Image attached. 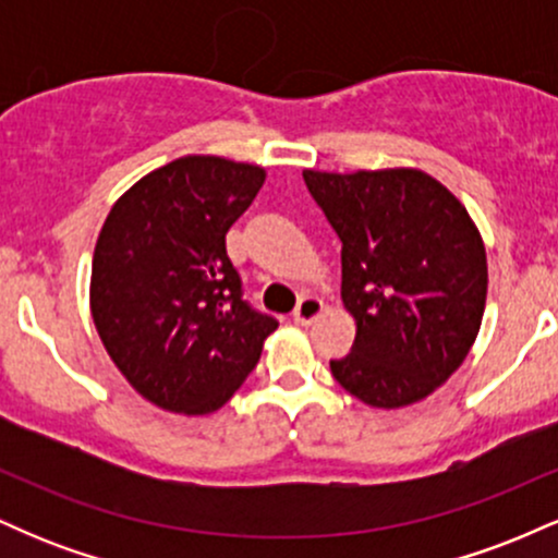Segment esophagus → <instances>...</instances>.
<instances>
[{"mask_svg":"<svg viewBox=\"0 0 558 558\" xmlns=\"http://www.w3.org/2000/svg\"><path fill=\"white\" fill-rule=\"evenodd\" d=\"M323 301L317 296H301V301L296 304V310H293V319H296L299 325H310L315 323V319L323 315Z\"/></svg>","mask_w":558,"mask_h":558,"instance_id":"obj_1","label":"esophagus"}]
</instances>
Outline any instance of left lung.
<instances>
[{"label":"left lung","instance_id":"left-lung-1","mask_svg":"<svg viewBox=\"0 0 558 558\" xmlns=\"http://www.w3.org/2000/svg\"><path fill=\"white\" fill-rule=\"evenodd\" d=\"M304 183L343 243L341 299L356 323L332 377L375 409L422 401L477 338L488 293L483 235L422 170H304Z\"/></svg>","mask_w":558,"mask_h":558}]
</instances>
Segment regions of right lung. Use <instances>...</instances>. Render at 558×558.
<instances>
[{
    "label": "right lung",
    "instance_id": "obj_1",
    "mask_svg": "<svg viewBox=\"0 0 558 558\" xmlns=\"http://www.w3.org/2000/svg\"><path fill=\"white\" fill-rule=\"evenodd\" d=\"M267 172L189 155L112 204L92 262V317L114 367L146 401L209 414L243 386L278 319L241 299L226 233Z\"/></svg>",
    "mask_w": 558,
    "mask_h": 558
}]
</instances>
